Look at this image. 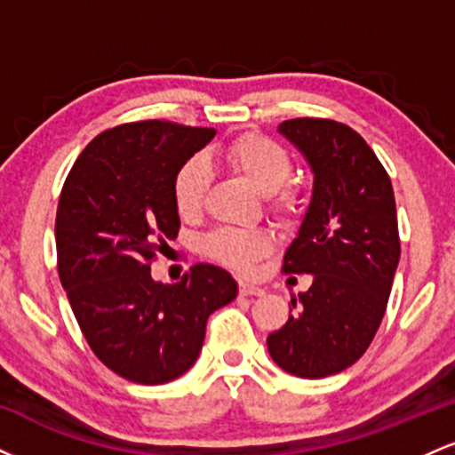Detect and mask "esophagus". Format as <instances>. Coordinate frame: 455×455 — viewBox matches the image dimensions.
Returning <instances> with one entry per match:
<instances>
[{
  "label": "esophagus",
  "instance_id": "34e87169",
  "mask_svg": "<svg viewBox=\"0 0 455 455\" xmlns=\"http://www.w3.org/2000/svg\"><path fill=\"white\" fill-rule=\"evenodd\" d=\"M239 295L260 297V295H265V289H260V286H254V284H248V282H239Z\"/></svg>",
  "mask_w": 455,
  "mask_h": 455
}]
</instances>
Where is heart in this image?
<instances>
[{"instance_id":"heart-1","label":"heart","mask_w":455,"mask_h":455,"mask_svg":"<svg viewBox=\"0 0 455 455\" xmlns=\"http://www.w3.org/2000/svg\"><path fill=\"white\" fill-rule=\"evenodd\" d=\"M224 160L260 195L280 222L293 224L304 212V192L291 184L293 160L278 140L259 132H245L224 148ZM212 169L205 156L195 154L173 175V203L181 218H195L205 205ZM203 252L233 269H250L271 252V237L260 228H218L203 239Z\"/></svg>"}]
</instances>
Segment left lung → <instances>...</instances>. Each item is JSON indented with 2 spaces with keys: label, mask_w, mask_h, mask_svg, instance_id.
I'll return each instance as SVG.
<instances>
[{
  "label": "left lung",
  "mask_w": 455,
  "mask_h": 455,
  "mask_svg": "<svg viewBox=\"0 0 455 455\" xmlns=\"http://www.w3.org/2000/svg\"><path fill=\"white\" fill-rule=\"evenodd\" d=\"M280 132L315 171V192L299 233L284 254V274H312L291 299L293 315L267 336L271 359L301 379L353 365L387 310L400 260L391 180L370 145L347 124L295 117Z\"/></svg>",
  "instance_id": "obj_1"
}]
</instances>
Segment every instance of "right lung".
Listing matches in <instances>:
<instances>
[{
	"label": "right lung",
	"instance_id": "1",
	"mask_svg": "<svg viewBox=\"0 0 455 455\" xmlns=\"http://www.w3.org/2000/svg\"><path fill=\"white\" fill-rule=\"evenodd\" d=\"M213 128L145 119L104 130L81 151L60 195L57 271L96 357L140 385L192 368L207 318L237 297L231 274L198 263L175 284L151 263L180 233L173 175Z\"/></svg>",
	"mask_w": 455,
	"mask_h": 455
}]
</instances>
